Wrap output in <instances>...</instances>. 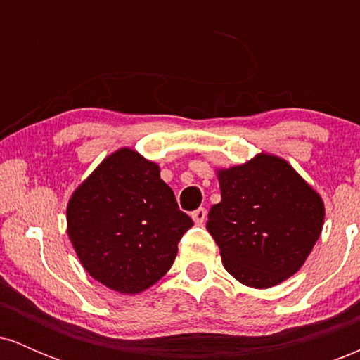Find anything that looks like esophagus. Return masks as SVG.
<instances>
[{"label": "esophagus", "mask_w": 360, "mask_h": 360, "mask_svg": "<svg viewBox=\"0 0 360 360\" xmlns=\"http://www.w3.org/2000/svg\"><path fill=\"white\" fill-rule=\"evenodd\" d=\"M191 218L194 220V223H196V225H203L205 220H206V210L205 208L194 210V212L191 213Z\"/></svg>", "instance_id": "1"}]
</instances>
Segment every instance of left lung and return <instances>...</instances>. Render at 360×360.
<instances>
[{
  "label": "left lung",
  "instance_id": "1",
  "mask_svg": "<svg viewBox=\"0 0 360 360\" xmlns=\"http://www.w3.org/2000/svg\"><path fill=\"white\" fill-rule=\"evenodd\" d=\"M217 174L221 201L206 229L223 266L245 286H278L301 269L320 237L321 196L286 160L264 152Z\"/></svg>",
  "mask_w": 360,
  "mask_h": 360
}]
</instances>
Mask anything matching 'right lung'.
<instances>
[{
	"mask_svg": "<svg viewBox=\"0 0 360 360\" xmlns=\"http://www.w3.org/2000/svg\"><path fill=\"white\" fill-rule=\"evenodd\" d=\"M193 220L177 206L160 169L123 147L72 193L68 235L91 278L137 295L171 269Z\"/></svg>",
	"mask_w": 360,
	"mask_h": 360,
	"instance_id": "add662e5",
	"label": "right lung"
}]
</instances>
